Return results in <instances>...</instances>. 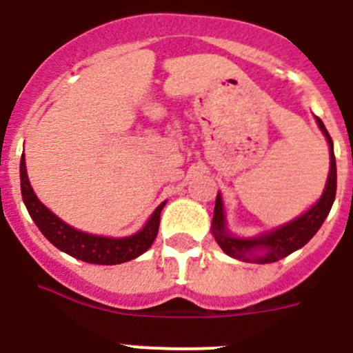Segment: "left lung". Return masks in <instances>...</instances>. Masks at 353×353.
Here are the masks:
<instances>
[{"mask_svg": "<svg viewBox=\"0 0 353 353\" xmlns=\"http://www.w3.org/2000/svg\"><path fill=\"white\" fill-rule=\"evenodd\" d=\"M316 124H319L320 131L324 132L325 140L329 143V155H331V168H329V176L325 189L320 196L319 201L312 206L306 213L299 215L294 221L287 222V224L280 225L276 229L263 232V234L254 236V238H238L232 236L225 228V215H224V205H222L221 192L216 194L215 199V212H213L212 221V234L215 236L216 243L229 257H234L238 261H245V263H255V264H270L276 263L280 259L287 257L292 252L299 250L305 247L320 225L324 224L325 216L331 212V206L336 198V157L334 148H332V140L329 137L327 129H325L324 122L316 117Z\"/></svg>", "mask_w": 353, "mask_h": 353, "instance_id": "obj_1", "label": "left lung"}]
</instances>
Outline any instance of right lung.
<instances>
[{"label":"right lung","instance_id":"1","mask_svg":"<svg viewBox=\"0 0 353 353\" xmlns=\"http://www.w3.org/2000/svg\"><path fill=\"white\" fill-rule=\"evenodd\" d=\"M21 192L31 219L38 225L41 234L54 247H57L61 252L71 255V257L80 259L83 263L103 264V266L128 263L131 259H137L138 255L147 252L154 243L157 231H159L161 212L166 205V201L161 203L150 215L145 228L138 231L137 234L125 236V238H106V236H96L79 231V229L71 228L66 222L61 221L56 213H52L37 198V194H34L28 179L24 154L21 157Z\"/></svg>","mask_w":353,"mask_h":353}]
</instances>
